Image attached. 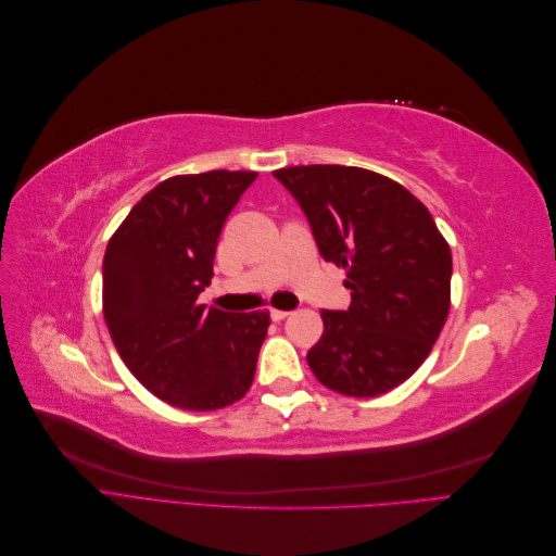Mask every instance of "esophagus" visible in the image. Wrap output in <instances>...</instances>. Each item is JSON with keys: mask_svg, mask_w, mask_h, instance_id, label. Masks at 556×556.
Here are the masks:
<instances>
[{"mask_svg": "<svg viewBox=\"0 0 556 556\" xmlns=\"http://www.w3.org/2000/svg\"><path fill=\"white\" fill-rule=\"evenodd\" d=\"M290 315V311H278V308H271V319H276V323H280V319H285Z\"/></svg>", "mask_w": 556, "mask_h": 556, "instance_id": "34e87169", "label": "esophagus"}]
</instances>
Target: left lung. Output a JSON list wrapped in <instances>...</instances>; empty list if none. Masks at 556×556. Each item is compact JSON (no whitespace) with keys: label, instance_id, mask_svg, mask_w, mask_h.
<instances>
[{"label":"left lung","instance_id":"obj_1","mask_svg":"<svg viewBox=\"0 0 556 556\" xmlns=\"http://www.w3.org/2000/svg\"><path fill=\"white\" fill-rule=\"evenodd\" d=\"M274 176L304 208L319 255L343 266L348 311H323L308 366L329 390L380 396L408 380L450 311L452 255L427 206L359 166L308 164Z\"/></svg>","mask_w":556,"mask_h":556}]
</instances>
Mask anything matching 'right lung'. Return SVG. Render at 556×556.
I'll list each match as a JSON object with an SVG mask.
<instances>
[{"instance_id": "right-lung-1", "label": "right lung", "mask_w": 556, "mask_h": 556, "mask_svg": "<svg viewBox=\"0 0 556 556\" xmlns=\"http://www.w3.org/2000/svg\"><path fill=\"white\" fill-rule=\"evenodd\" d=\"M255 172L174 176L143 194L104 255V319L117 355L148 392L182 410L245 396L268 311L199 304L213 278L223 225Z\"/></svg>"}]
</instances>
